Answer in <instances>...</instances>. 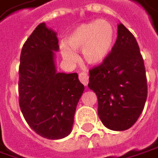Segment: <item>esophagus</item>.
<instances>
[{
	"label": "esophagus",
	"instance_id": "1",
	"mask_svg": "<svg viewBox=\"0 0 158 158\" xmlns=\"http://www.w3.org/2000/svg\"><path fill=\"white\" fill-rule=\"evenodd\" d=\"M79 79L80 80V82L84 86L88 85V83H89V75L86 72H80L79 75Z\"/></svg>",
	"mask_w": 158,
	"mask_h": 158
}]
</instances>
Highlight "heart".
Returning a JSON list of instances; mask_svg holds the SVG:
<instances>
[{
	"instance_id": "1",
	"label": "heart",
	"mask_w": 158,
	"mask_h": 158,
	"mask_svg": "<svg viewBox=\"0 0 158 158\" xmlns=\"http://www.w3.org/2000/svg\"><path fill=\"white\" fill-rule=\"evenodd\" d=\"M115 41L114 26L108 21L98 20L78 25L60 44V53L69 62L78 59L75 51L81 49L82 58L88 64H102L110 54Z\"/></svg>"
}]
</instances>
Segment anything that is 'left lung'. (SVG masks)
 <instances>
[{
    "label": "left lung",
    "instance_id": "left-lung-1",
    "mask_svg": "<svg viewBox=\"0 0 158 158\" xmlns=\"http://www.w3.org/2000/svg\"><path fill=\"white\" fill-rule=\"evenodd\" d=\"M89 88L98 97V114L108 129L127 130L142 113L148 97L144 60L135 37L122 23L107 60L89 70Z\"/></svg>",
    "mask_w": 158,
    "mask_h": 158
}]
</instances>
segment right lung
Returning a JSON list of instances; mask_svg holds the SVG:
<instances>
[{
	"label": "right lung",
	"mask_w": 158,
	"mask_h": 158,
	"mask_svg": "<svg viewBox=\"0 0 158 158\" xmlns=\"http://www.w3.org/2000/svg\"><path fill=\"white\" fill-rule=\"evenodd\" d=\"M57 32L39 24L22 47L19 69V103L28 125L42 137L60 139L72 130L84 85L78 73L58 72Z\"/></svg>",
	"instance_id": "1"
}]
</instances>
